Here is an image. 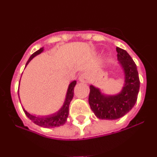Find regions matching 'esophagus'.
<instances>
[{"instance_id":"esophagus-1","label":"esophagus","mask_w":157,"mask_h":157,"mask_svg":"<svg viewBox=\"0 0 157 157\" xmlns=\"http://www.w3.org/2000/svg\"><path fill=\"white\" fill-rule=\"evenodd\" d=\"M78 80H79L81 82H84V83H87L89 82V81H90V77H89V75L87 74V73H83V74H82L81 75L79 76V78H78Z\"/></svg>"}]
</instances>
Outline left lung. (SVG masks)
I'll use <instances>...</instances> for the list:
<instances>
[{
	"instance_id": "obj_1",
	"label": "left lung",
	"mask_w": 157,
	"mask_h": 157,
	"mask_svg": "<svg viewBox=\"0 0 157 157\" xmlns=\"http://www.w3.org/2000/svg\"><path fill=\"white\" fill-rule=\"evenodd\" d=\"M117 59L124 75L122 90L116 94H106L101 89L90 86L89 104L98 119L117 120L128 113L135 105L139 92L138 69L133 59L124 49L117 47Z\"/></svg>"
}]
</instances>
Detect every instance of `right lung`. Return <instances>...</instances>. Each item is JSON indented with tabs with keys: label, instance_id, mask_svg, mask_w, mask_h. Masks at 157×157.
I'll list each match as a JSON object with an SVG mask.
<instances>
[{
	"label": "right lung",
	"instance_id": "right-lung-1",
	"mask_svg": "<svg viewBox=\"0 0 157 157\" xmlns=\"http://www.w3.org/2000/svg\"><path fill=\"white\" fill-rule=\"evenodd\" d=\"M44 51V47L41 48L37 51H36L34 53H33L29 58L28 61L27 62V64L25 66V67L27 66L30 61L36 56L39 55L40 53ZM76 85V81H72L69 84L67 90L66 97H65L64 102H63V105L61 108L57 111V112H54L52 114L47 115V116H36L34 114H30V112H27L26 109L22 106L23 111H24L25 114L27 117L30 119L31 121L34 122L35 124L40 126V127H47V128H50V127H59V126L63 125L66 123L67 117H68V112H69V105H70L71 101L72 98L74 97V88ZM19 93V92H18ZM19 98V94H18ZM21 103V101H20Z\"/></svg>",
	"mask_w": 157,
	"mask_h": 157
}]
</instances>
